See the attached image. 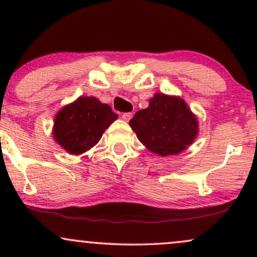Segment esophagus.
<instances>
[{"label":"esophagus","mask_w":257,"mask_h":257,"mask_svg":"<svg viewBox=\"0 0 257 257\" xmlns=\"http://www.w3.org/2000/svg\"><path fill=\"white\" fill-rule=\"evenodd\" d=\"M133 117V113L132 112H124V113L122 114V118L125 120V122H129L131 120V118Z\"/></svg>","instance_id":"esophagus-1"}]
</instances>
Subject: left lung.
<instances>
[{
	"label": "left lung",
	"instance_id": "left-lung-1",
	"mask_svg": "<svg viewBox=\"0 0 257 257\" xmlns=\"http://www.w3.org/2000/svg\"><path fill=\"white\" fill-rule=\"evenodd\" d=\"M129 124L150 151L163 157L184 151L198 133V122L184 100L159 93Z\"/></svg>",
	"mask_w": 257,
	"mask_h": 257
}]
</instances>
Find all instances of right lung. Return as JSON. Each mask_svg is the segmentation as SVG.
<instances>
[{"label": "right lung", "mask_w": 257, "mask_h": 257, "mask_svg": "<svg viewBox=\"0 0 257 257\" xmlns=\"http://www.w3.org/2000/svg\"><path fill=\"white\" fill-rule=\"evenodd\" d=\"M117 117L110 105L101 104L93 96H82L57 114L53 134L67 152L81 155L99 143L102 133Z\"/></svg>", "instance_id": "right-lung-1"}]
</instances>
